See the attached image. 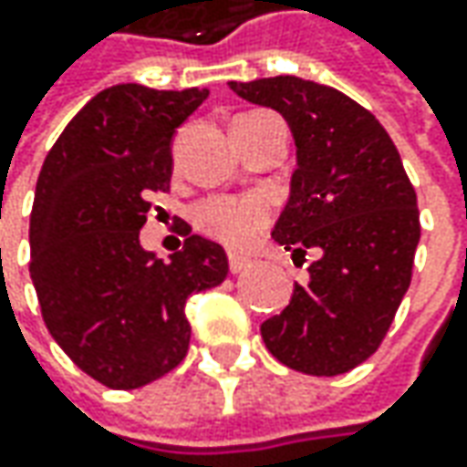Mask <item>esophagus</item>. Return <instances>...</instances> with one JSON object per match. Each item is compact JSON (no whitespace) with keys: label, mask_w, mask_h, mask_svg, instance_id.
I'll use <instances>...</instances> for the list:
<instances>
[{"label":"esophagus","mask_w":467,"mask_h":467,"mask_svg":"<svg viewBox=\"0 0 467 467\" xmlns=\"http://www.w3.org/2000/svg\"><path fill=\"white\" fill-rule=\"evenodd\" d=\"M252 265L249 257H242V254H228V267H231V273H242Z\"/></svg>","instance_id":"34e87169"}]
</instances>
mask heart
<instances>
[{"label": "heart", "instance_id": "1", "mask_svg": "<svg viewBox=\"0 0 467 467\" xmlns=\"http://www.w3.org/2000/svg\"><path fill=\"white\" fill-rule=\"evenodd\" d=\"M194 223L228 249H246L270 223V202L257 194H215L194 207Z\"/></svg>", "mask_w": 467, "mask_h": 467}]
</instances>
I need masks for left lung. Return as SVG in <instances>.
<instances>
[{
    "mask_svg": "<svg viewBox=\"0 0 467 467\" xmlns=\"http://www.w3.org/2000/svg\"><path fill=\"white\" fill-rule=\"evenodd\" d=\"M228 85L291 124L298 169L273 239L314 257L291 304L262 322V340L288 368L346 374L382 346L410 285L416 189L385 127L340 90L291 75Z\"/></svg>",
    "mask_w": 467,
    "mask_h": 467,
    "instance_id": "1",
    "label": "left lung"
}]
</instances>
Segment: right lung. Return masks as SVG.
Instances as JSON below:
<instances>
[{
  "instance_id": "right-lung-1",
  "label": "right lung",
  "mask_w": 467,
  "mask_h": 467,
  "mask_svg": "<svg viewBox=\"0 0 467 467\" xmlns=\"http://www.w3.org/2000/svg\"><path fill=\"white\" fill-rule=\"evenodd\" d=\"M207 90L114 85L64 127L30 210V278L51 337L111 389H135L189 350L184 304L228 275L223 246L192 236L171 262L140 246L150 194L171 189V140Z\"/></svg>"
}]
</instances>
